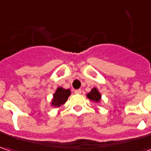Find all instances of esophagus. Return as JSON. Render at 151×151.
<instances>
[{"label": "esophagus", "mask_w": 151, "mask_h": 151, "mask_svg": "<svg viewBox=\"0 0 151 151\" xmlns=\"http://www.w3.org/2000/svg\"><path fill=\"white\" fill-rule=\"evenodd\" d=\"M74 93H75L76 94H81L82 91H81V89H77V90H74Z\"/></svg>", "instance_id": "1"}]
</instances>
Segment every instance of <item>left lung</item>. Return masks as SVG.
I'll return each mask as SVG.
<instances>
[{
	"label": "left lung",
	"instance_id": "1",
	"mask_svg": "<svg viewBox=\"0 0 151 151\" xmlns=\"http://www.w3.org/2000/svg\"><path fill=\"white\" fill-rule=\"evenodd\" d=\"M87 96H88V97L90 100H93V101H97V102H98V101H100V99H101V94L98 93L97 88H93L91 91V93H89Z\"/></svg>",
	"mask_w": 151,
	"mask_h": 151
}]
</instances>
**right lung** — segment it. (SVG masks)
Returning <instances> with one entry per match:
<instances>
[{"label":"right lung","instance_id":"obj_1","mask_svg":"<svg viewBox=\"0 0 151 151\" xmlns=\"http://www.w3.org/2000/svg\"><path fill=\"white\" fill-rule=\"evenodd\" d=\"M70 96V91L69 89L62 88H58L56 91V93L54 94V99L52 101V105L54 106H59L63 103H65L67 101L68 97Z\"/></svg>","mask_w":151,"mask_h":151}]
</instances>
